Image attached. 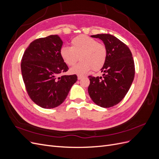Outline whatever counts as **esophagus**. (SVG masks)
<instances>
[{
  "mask_svg": "<svg viewBox=\"0 0 159 159\" xmlns=\"http://www.w3.org/2000/svg\"><path fill=\"white\" fill-rule=\"evenodd\" d=\"M83 78V76L82 75H78V80H81V78Z\"/></svg>",
  "mask_w": 159,
  "mask_h": 159,
  "instance_id": "1",
  "label": "esophagus"
}]
</instances>
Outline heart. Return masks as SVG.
Instances as JSON below:
<instances>
[{
	"label": "heart",
	"instance_id": "obj_1",
	"mask_svg": "<svg viewBox=\"0 0 159 159\" xmlns=\"http://www.w3.org/2000/svg\"><path fill=\"white\" fill-rule=\"evenodd\" d=\"M61 57L71 68V74L84 75L92 69L97 71L102 69L106 62L107 48L102 43L85 35H80L71 40V47L63 46L60 50Z\"/></svg>",
	"mask_w": 159,
	"mask_h": 159
}]
</instances>
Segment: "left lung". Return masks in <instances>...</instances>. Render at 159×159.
I'll return each mask as SVG.
<instances>
[{
  "label": "left lung",
  "instance_id": "8db88e82",
  "mask_svg": "<svg viewBox=\"0 0 159 159\" xmlns=\"http://www.w3.org/2000/svg\"><path fill=\"white\" fill-rule=\"evenodd\" d=\"M99 38L107 48L106 62L101 71L102 77L89 76L88 93L99 106L108 108L125 98L134 77V64L131 50L123 42L109 34L92 35Z\"/></svg>",
  "mask_w": 159,
  "mask_h": 159
}]
</instances>
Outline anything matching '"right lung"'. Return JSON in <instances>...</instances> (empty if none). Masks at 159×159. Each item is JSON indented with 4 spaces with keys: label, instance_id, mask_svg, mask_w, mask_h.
<instances>
[{
    "label": "right lung",
    "instance_id": "right-lung-1",
    "mask_svg": "<svg viewBox=\"0 0 159 159\" xmlns=\"http://www.w3.org/2000/svg\"><path fill=\"white\" fill-rule=\"evenodd\" d=\"M63 42L58 35H50L32 42L24 53L21 71L30 99L38 106L51 109L64 102L78 77L59 74L68 70L61 57Z\"/></svg>",
    "mask_w": 159,
    "mask_h": 159
}]
</instances>
